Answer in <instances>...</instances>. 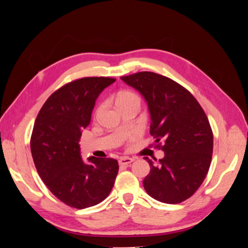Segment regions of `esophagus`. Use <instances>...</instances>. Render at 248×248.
I'll use <instances>...</instances> for the list:
<instances>
[{
	"label": "esophagus",
	"mask_w": 248,
	"mask_h": 248,
	"mask_svg": "<svg viewBox=\"0 0 248 248\" xmlns=\"http://www.w3.org/2000/svg\"><path fill=\"white\" fill-rule=\"evenodd\" d=\"M133 158H130V157H126V156H124V157H121V158L119 159V164L120 166H128L129 163H131V162H133Z\"/></svg>",
	"instance_id": "34e87169"
}]
</instances>
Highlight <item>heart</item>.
Masks as SVG:
<instances>
[{
    "mask_svg": "<svg viewBox=\"0 0 248 248\" xmlns=\"http://www.w3.org/2000/svg\"><path fill=\"white\" fill-rule=\"evenodd\" d=\"M115 100H116L117 107L119 108L124 107V106H127V104H129V103H133V102L140 103V99L139 95L137 93L132 92V91H121V92H119L116 95V99ZM101 109H102V104H100V106H98V107L96 108L95 112H94V117L95 118L100 114Z\"/></svg>",
    "mask_w": 248,
    "mask_h": 248,
    "instance_id": "1",
    "label": "heart"
}]
</instances>
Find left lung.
<instances>
[{
	"label": "left lung",
	"instance_id": "8db88e82",
	"mask_svg": "<svg viewBox=\"0 0 248 248\" xmlns=\"http://www.w3.org/2000/svg\"><path fill=\"white\" fill-rule=\"evenodd\" d=\"M148 102L150 134L164 157L153 162L142 184L153 199L179 204L204 181L213 153V132L198 100L183 86L161 74L141 71L122 77ZM156 161V159H155Z\"/></svg>",
	"mask_w": 248,
	"mask_h": 248
}]
</instances>
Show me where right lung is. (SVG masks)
Segmentation results:
<instances>
[{"label":"right lung","mask_w":248,"mask_h":248,"mask_svg":"<svg viewBox=\"0 0 248 248\" xmlns=\"http://www.w3.org/2000/svg\"><path fill=\"white\" fill-rule=\"evenodd\" d=\"M115 80L93 77L67 82L48 97L36 118L30 141L36 170L50 192L72 208L99 204L114 186L118 161L91 156L85 163L78 141L97 97Z\"/></svg>","instance_id":"add662e5"}]
</instances>
